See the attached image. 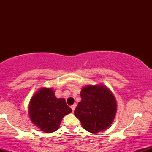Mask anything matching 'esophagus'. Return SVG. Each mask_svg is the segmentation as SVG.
<instances>
[{
  "mask_svg": "<svg viewBox=\"0 0 152 152\" xmlns=\"http://www.w3.org/2000/svg\"><path fill=\"white\" fill-rule=\"evenodd\" d=\"M76 104H73V105L71 106V109H72V111H74V110H75V109H76Z\"/></svg>",
  "mask_w": 152,
  "mask_h": 152,
  "instance_id": "obj_1",
  "label": "esophagus"
}]
</instances>
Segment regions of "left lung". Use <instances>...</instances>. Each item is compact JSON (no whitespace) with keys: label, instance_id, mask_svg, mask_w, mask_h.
<instances>
[{"label":"left lung","instance_id":"obj_1","mask_svg":"<svg viewBox=\"0 0 152 152\" xmlns=\"http://www.w3.org/2000/svg\"><path fill=\"white\" fill-rule=\"evenodd\" d=\"M80 95L81 101L74 115L83 129L93 134L107 129L114 121L117 108L112 92L102 85H89L82 88Z\"/></svg>","mask_w":152,"mask_h":152}]
</instances>
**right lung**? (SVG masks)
Wrapping results in <instances>:
<instances>
[{"mask_svg":"<svg viewBox=\"0 0 152 152\" xmlns=\"http://www.w3.org/2000/svg\"><path fill=\"white\" fill-rule=\"evenodd\" d=\"M28 108L31 120L45 133L56 131L64 116L72 111L65 99L56 98L50 88L38 90L31 98Z\"/></svg>","mask_w":152,"mask_h":152,"instance_id":"1","label":"right lung"}]
</instances>
